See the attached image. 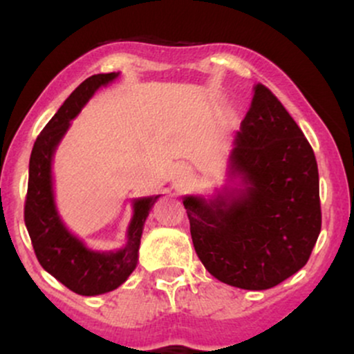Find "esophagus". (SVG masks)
<instances>
[{"label": "esophagus", "mask_w": 354, "mask_h": 354, "mask_svg": "<svg viewBox=\"0 0 354 354\" xmlns=\"http://www.w3.org/2000/svg\"><path fill=\"white\" fill-rule=\"evenodd\" d=\"M178 174H180V181L183 185H189L191 180H193V169H191L189 166H181V168L178 169Z\"/></svg>", "instance_id": "esophagus-1"}]
</instances>
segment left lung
Returning a JSON list of instances; mask_svg holds the SVG:
<instances>
[{"label": "left lung", "mask_w": 354, "mask_h": 354, "mask_svg": "<svg viewBox=\"0 0 354 354\" xmlns=\"http://www.w3.org/2000/svg\"><path fill=\"white\" fill-rule=\"evenodd\" d=\"M228 180L213 200L185 196L198 258L214 278L241 290H268L306 265L321 231L315 153L265 84L230 154Z\"/></svg>", "instance_id": "8db88e82"}]
</instances>
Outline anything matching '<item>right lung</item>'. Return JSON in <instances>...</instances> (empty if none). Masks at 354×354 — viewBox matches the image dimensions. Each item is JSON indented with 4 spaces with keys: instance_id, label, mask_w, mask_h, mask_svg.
<instances>
[{
    "instance_id": "obj_1",
    "label": "right lung",
    "mask_w": 354,
    "mask_h": 354,
    "mask_svg": "<svg viewBox=\"0 0 354 354\" xmlns=\"http://www.w3.org/2000/svg\"><path fill=\"white\" fill-rule=\"evenodd\" d=\"M118 75L120 73H104L84 80L36 138L30 158L24 225L30 233L35 254L48 273L83 296H96L116 290L135 271L145 221L160 198L158 194L135 200L126 246L108 253H100L84 246L81 239L68 231L56 211L51 174L56 146L70 128V121L75 120L96 89L111 83Z\"/></svg>"
}]
</instances>
